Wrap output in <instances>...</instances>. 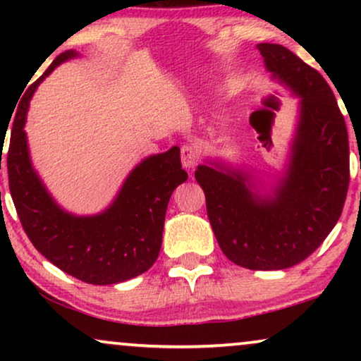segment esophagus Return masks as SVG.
<instances>
[{
	"instance_id": "34e87169",
	"label": "esophagus",
	"mask_w": 361,
	"mask_h": 361,
	"mask_svg": "<svg viewBox=\"0 0 361 361\" xmlns=\"http://www.w3.org/2000/svg\"><path fill=\"white\" fill-rule=\"evenodd\" d=\"M180 159H182V166H184L185 169H192V167L199 164L200 154H199V149H197V146L192 145V142H187V145L182 146Z\"/></svg>"
}]
</instances>
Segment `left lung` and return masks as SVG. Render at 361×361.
<instances>
[{
	"instance_id": "left-lung-1",
	"label": "left lung",
	"mask_w": 361,
	"mask_h": 361,
	"mask_svg": "<svg viewBox=\"0 0 361 361\" xmlns=\"http://www.w3.org/2000/svg\"><path fill=\"white\" fill-rule=\"evenodd\" d=\"M266 68L300 98L288 171L273 194L225 164L199 166L207 214L221 251L241 268L286 269L322 245L342 215L350 182L348 133L329 83L279 44L258 46Z\"/></svg>"
}]
</instances>
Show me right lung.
Listing matches in <instances>:
<instances>
[{
	"label": "right lung",
	"instance_id": "add662e5",
	"mask_svg": "<svg viewBox=\"0 0 361 361\" xmlns=\"http://www.w3.org/2000/svg\"><path fill=\"white\" fill-rule=\"evenodd\" d=\"M77 56L66 51L54 59L19 103L8 149L9 190L23 228L39 253L83 283L116 284L154 264L167 204L176 187L187 180V172L180 164V149L174 146L141 161L102 214L77 216L54 202L31 164L24 123L39 83L59 63Z\"/></svg>",
	"mask_w": 361,
	"mask_h": 361
}]
</instances>
